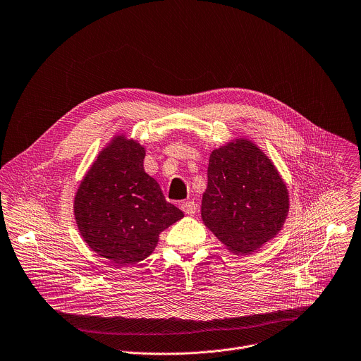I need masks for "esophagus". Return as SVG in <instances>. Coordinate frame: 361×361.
Listing matches in <instances>:
<instances>
[{"label": "esophagus", "instance_id": "34e87169", "mask_svg": "<svg viewBox=\"0 0 361 361\" xmlns=\"http://www.w3.org/2000/svg\"><path fill=\"white\" fill-rule=\"evenodd\" d=\"M180 207L184 211V214H187V215H194L197 212V204L194 201H184V202H181Z\"/></svg>", "mask_w": 361, "mask_h": 361}]
</instances>
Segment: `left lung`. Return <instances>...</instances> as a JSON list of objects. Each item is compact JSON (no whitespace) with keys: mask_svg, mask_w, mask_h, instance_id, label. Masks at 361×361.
<instances>
[{"mask_svg":"<svg viewBox=\"0 0 361 361\" xmlns=\"http://www.w3.org/2000/svg\"><path fill=\"white\" fill-rule=\"evenodd\" d=\"M289 194L271 159L248 139L209 156L201 218L229 252L250 255L282 229Z\"/></svg>","mask_w":361,"mask_h":361,"instance_id":"8db88e82","label":"left lung"}]
</instances>
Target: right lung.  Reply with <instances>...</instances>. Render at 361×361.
Here are the masks:
<instances>
[{"instance_id":"right-lung-1","label":"right lung","mask_w":361,"mask_h":361,"mask_svg":"<svg viewBox=\"0 0 361 361\" xmlns=\"http://www.w3.org/2000/svg\"><path fill=\"white\" fill-rule=\"evenodd\" d=\"M146 150L120 135L99 153L73 201L78 229L87 247L114 265L146 259L161 231L184 216L166 201L143 167Z\"/></svg>"}]
</instances>
